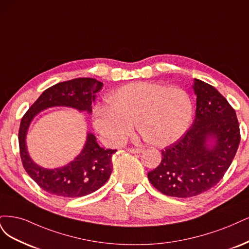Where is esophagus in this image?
Here are the masks:
<instances>
[{"label":"esophagus","instance_id":"esophagus-1","mask_svg":"<svg viewBox=\"0 0 249 249\" xmlns=\"http://www.w3.org/2000/svg\"><path fill=\"white\" fill-rule=\"evenodd\" d=\"M128 151H129L130 153H142L143 150L141 148H129L128 149Z\"/></svg>","mask_w":249,"mask_h":249}]
</instances>
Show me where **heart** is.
<instances>
[{"label":"heart","mask_w":249,"mask_h":249,"mask_svg":"<svg viewBox=\"0 0 249 249\" xmlns=\"http://www.w3.org/2000/svg\"><path fill=\"white\" fill-rule=\"evenodd\" d=\"M107 107L93 115L94 129L108 145L120 146L133 131L134 122L146 141L164 147L187 131L194 116V102L185 90L161 84L138 82L111 92Z\"/></svg>","instance_id":"obj_1"}]
</instances>
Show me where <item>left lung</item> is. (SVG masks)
<instances>
[{
    "label": "left lung",
    "mask_w": 249,
    "mask_h": 249,
    "mask_svg": "<svg viewBox=\"0 0 249 249\" xmlns=\"http://www.w3.org/2000/svg\"><path fill=\"white\" fill-rule=\"evenodd\" d=\"M196 119L181 139L161 151L162 159L148 179L163 195L198 196L217 184L240 143L235 109L215 88L195 78Z\"/></svg>",
    "instance_id": "8db88e82"
}]
</instances>
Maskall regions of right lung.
Masks as SVG:
<instances>
[{
    "instance_id": "obj_1",
    "label": "right lung",
    "mask_w": 249,
    "mask_h": 249,
    "mask_svg": "<svg viewBox=\"0 0 249 249\" xmlns=\"http://www.w3.org/2000/svg\"><path fill=\"white\" fill-rule=\"evenodd\" d=\"M103 84L91 77H78L46 89L22 117L18 131L19 153L30 177L49 194L63 197H81L99 189L113 171L111 156L117 150L101 148L95 135L87 133L85 146L72 161L58 168H44L35 163L27 149V133L40 111L54 107H66L92 113V103Z\"/></svg>"
}]
</instances>
